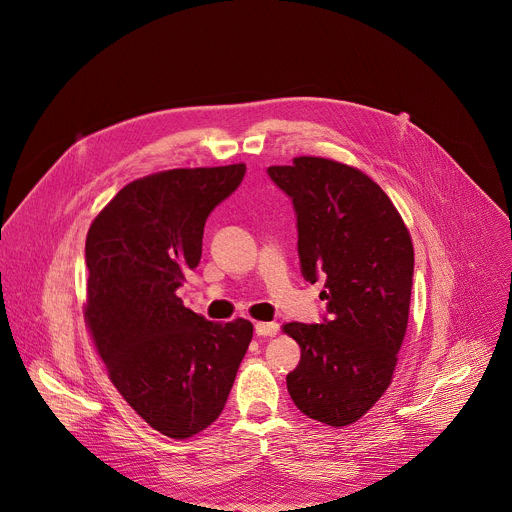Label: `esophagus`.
Wrapping results in <instances>:
<instances>
[{
  "mask_svg": "<svg viewBox=\"0 0 512 512\" xmlns=\"http://www.w3.org/2000/svg\"><path fill=\"white\" fill-rule=\"evenodd\" d=\"M277 332H279V324L277 322H257L255 324V334L257 336L269 338V336H275Z\"/></svg>",
  "mask_w": 512,
  "mask_h": 512,
  "instance_id": "obj_1",
  "label": "esophagus"
}]
</instances>
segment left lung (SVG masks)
Segmentation results:
<instances>
[{
	"instance_id": "1",
	"label": "left lung",
	"mask_w": 512,
	"mask_h": 512,
	"mask_svg": "<svg viewBox=\"0 0 512 512\" xmlns=\"http://www.w3.org/2000/svg\"><path fill=\"white\" fill-rule=\"evenodd\" d=\"M267 172L294 202L302 275L326 279L328 320L283 324L302 348L287 391L304 415L344 427L393 381L411 304V235L391 198L358 168L300 156Z\"/></svg>"
}]
</instances>
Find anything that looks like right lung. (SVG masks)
Wrapping results in <instances>:
<instances>
[{"instance_id":"add662e5","label":"right lung","mask_w":512,"mask_h":512,"mask_svg":"<svg viewBox=\"0 0 512 512\" xmlns=\"http://www.w3.org/2000/svg\"><path fill=\"white\" fill-rule=\"evenodd\" d=\"M245 164L176 168L123 186L87 233L85 322L115 389L160 433L188 440L223 413L253 324L204 320L176 289L202 255L208 214Z\"/></svg>"}]
</instances>
